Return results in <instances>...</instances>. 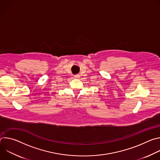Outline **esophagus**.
Returning a JSON list of instances; mask_svg holds the SVG:
<instances>
[{"label": "esophagus", "mask_w": 160, "mask_h": 160, "mask_svg": "<svg viewBox=\"0 0 160 160\" xmlns=\"http://www.w3.org/2000/svg\"><path fill=\"white\" fill-rule=\"evenodd\" d=\"M80 77V75H75V78H79Z\"/></svg>", "instance_id": "esophagus-1"}]
</instances>
